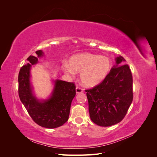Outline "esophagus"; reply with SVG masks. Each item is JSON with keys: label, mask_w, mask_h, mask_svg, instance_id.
<instances>
[{"label": "esophagus", "mask_w": 157, "mask_h": 157, "mask_svg": "<svg viewBox=\"0 0 157 157\" xmlns=\"http://www.w3.org/2000/svg\"><path fill=\"white\" fill-rule=\"evenodd\" d=\"M83 92V90L81 89L80 88L77 87L76 88V93L77 94H80V93H82Z\"/></svg>", "instance_id": "34e87169"}]
</instances>
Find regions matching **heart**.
Instances as JSON below:
<instances>
[{"mask_svg":"<svg viewBox=\"0 0 157 157\" xmlns=\"http://www.w3.org/2000/svg\"><path fill=\"white\" fill-rule=\"evenodd\" d=\"M69 64L65 63L62 69L69 75L80 73V80L83 86L94 88L102 83L109 76L112 63L108 57L92 53L73 56Z\"/></svg>","mask_w":157,"mask_h":157,"instance_id":"heart-1","label":"heart"}]
</instances>
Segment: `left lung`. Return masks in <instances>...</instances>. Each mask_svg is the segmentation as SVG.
<instances>
[{
  "label": "left lung",
  "instance_id": "left-lung-1",
  "mask_svg": "<svg viewBox=\"0 0 157 157\" xmlns=\"http://www.w3.org/2000/svg\"><path fill=\"white\" fill-rule=\"evenodd\" d=\"M115 62L102 83L86 90L90 117L100 126L120 122L133 100V80L129 66L121 56L115 58Z\"/></svg>",
  "mask_w": 157,
  "mask_h": 157
}]
</instances>
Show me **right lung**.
I'll use <instances>...</instances> for the list:
<instances>
[{
	"instance_id": "1",
	"label": "right lung",
	"mask_w": 157,
	"mask_h": 157,
	"mask_svg": "<svg viewBox=\"0 0 157 157\" xmlns=\"http://www.w3.org/2000/svg\"><path fill=\"white\" fill-rule=\"evenodd\" d=\"M36 54V57L30 56L27 58V63L23 66L19 73V96L37 124L46 128H56L62 126L69 119L71 102L76 95L75 86L72 82L54 79V87L48 98H38L31 82V70L44 53L40 50Z\"/></svg>"
}]
</instances>
